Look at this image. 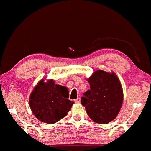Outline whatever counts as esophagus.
<instances>
[{
  "mask_svg": "<svg viewBox=\"0 0 151 151\" xmlns=\"http://www.w3.org/2000/svg\"><path fill=\"white\" fill-rule=\"evenodd\" d=\"M74 101H75V103H80L81 99L80 98H77V99H76Z\"/></svg>",
  "mask_w": 151,
  "mask_h": 151,
  "instance_id": "esophagus-1",
  "label": "esophagus"
}]
</instances>
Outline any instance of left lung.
<instances>
[{"mask_svg": "<svg viewBox=\"0 0 151 151\" xmlns=\"http://www.w3.org/2000/svg\"><path fill=\"white\" fill-rule=\"evenodd\" d=\"M91 89L83 93L81 103L94 122L106 124L118 115L123 101L119 78L114 73L99 70L88 79Z\"/></svg>", "mask_w": 151, "mask_h": 151, "instance_id": "left-lung-1", "label": "left lung"}]
</instances>
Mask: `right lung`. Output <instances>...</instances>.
<instances>
[{"instance_id": "right-lung-1", "label": "right lung", "mask_w": 151, "mask_h": 151, "mask_svg": "<svg viewBox=\"0 0 151 151\" xmlns=\"http://www.w3.org/2000/svg\"><path fill=\"white\" fill-rule=\"evenodd\" d=\"M68 89L55 85L53 80L45 83L40 81L30 97V107L37 119L53 124L66 116L73 102L68 100Z\"/></svg>"}]
</instances>
